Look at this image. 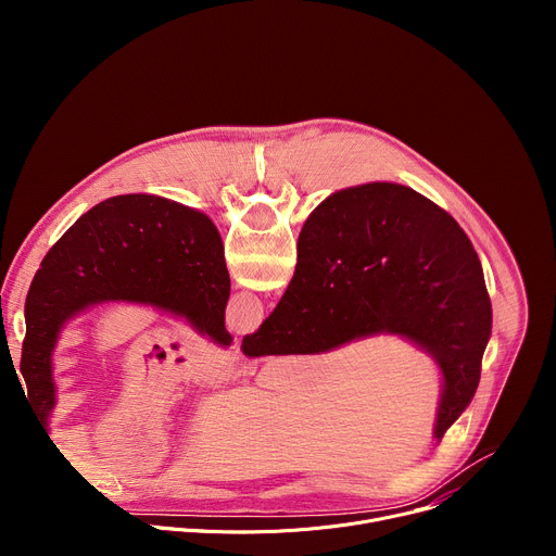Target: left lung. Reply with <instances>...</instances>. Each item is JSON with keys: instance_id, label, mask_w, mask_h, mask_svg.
Returning <instances> with one entry per match:
<instances>
[{"instance_id": "left-lung-1", "label": "left lung", "mask_w": 556, "mask_h": 556, "mask_svg": "<svg viewBox=\"0 0 556 556\" xmlns=\"http://www.w3.org/2000/svg\"><path fill=\"white\" fill-rule=\"evenodd\" d=\"M228 294L222 237L204 213L142 193L97 204L48 251L26 296L20 367L33 412L46 425L54 407L50 356L76 312L103 301L147 303L228 345Z\"/></svg>"}]
</instances>
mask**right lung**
I'll return each mask as SVG.
<instances>
[{"instance_id": "1", "label": "right lung", "mask_w": 556, "mask_h": 556, "mask_svg": "<svg viewBox=\"0 0 556 556\" xmlns=\"http://www.w3.org/2000/svg\"><path fill=\"white\" fill-rule=\"evenodd\" d=\"M491 330L484 270L459 224L409 187L374 182L309 213L294 277L242 350L319 354L378 332L407 337L442 369V440L480 384Z\"/></svg>"}]
</instances>
